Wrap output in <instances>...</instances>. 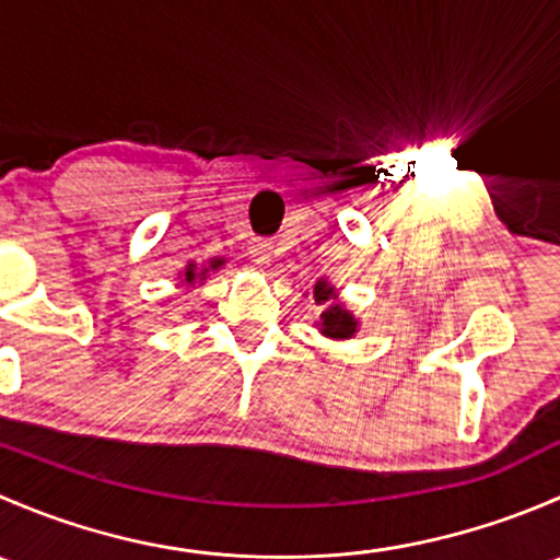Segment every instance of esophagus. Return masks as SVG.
<instances>
[{"label": "esophagus", "mask_w": 560, "mask_h": 560, "mask_svg": "<svg viewBox=\"0 0 560 560\" xmlns=\"http://www.w3.org/2000/svg\"><path fill=\"white\" fill-rule=\"evenodd\" d=\"M270 252H273V244L268 238H252L248 241V254L254 257V262H268Z\"/></svg>", "instance_id": "34e87169"}]
</instances>
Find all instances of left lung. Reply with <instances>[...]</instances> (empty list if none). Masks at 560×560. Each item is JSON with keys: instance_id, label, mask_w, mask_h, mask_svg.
<instances>
[{"instance_id": "8db88e82", "label": "left lung", "mask_w": 560, "mask_h": 560, "mask_svg": "<svg viewBox=\"0 0 560 560\" xmlns=\"http://www.w3.org/2000/svg\"><path fill=\"white\" fill-rule=\"evenodd\" d=\"M314 301L316 306H325V312L319 314V330L327 338H352L358 332V319L354 314H349L347 308L338 303L336 287L327 284L325 279H319L314 284Z\"/></svg>"}]
</instances>
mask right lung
<instances>
[{
	"label": "right lung",
	"mask_w": 560,
	"mask_h": 560,
	"mask_svg": "<svg viewBox=\"0 0 560 560\" xmlns=\"http://www.w3.org/2000/svg\"><path fill=\"white\" fill-rule=\"evenodd\" d=\"M219 265H222V259H211V268H219ZM206 270H202V273H197L195 265H189V268H186V273H184V281H186V284H195V279H206Z\"/></svg>",
	"instance_id": "obj_1"
}]
</instances>
